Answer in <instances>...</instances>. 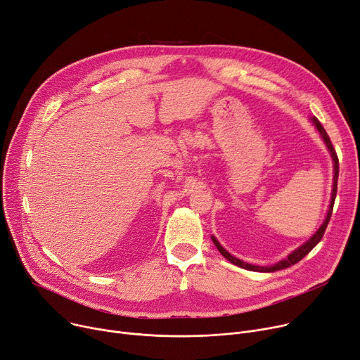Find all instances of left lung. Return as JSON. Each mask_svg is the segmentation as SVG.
Listing matches in <instances>:
<instances>
[{"mask_svg":"<svg viewBox=\"0 0 360 360\" xmlns=\"http://www.w3.org/2000/svg\"><path fill=\"white\" fill-rule=\"evenodd\" d=\"M309 120L312 122V124L315 126V129L320 132V135H321V138H323V141H324V143H326V146H327V150H328V153H330V155H331V160H333V168H334V176H333V190H331V199H330V205H328V210H327V215H326V218H324V221H323V224H321V226L315 231V234H312L311 236V238L309 240H307L302 245H300L298 248H295L290 255H288V257L286 259H283V260H281V262H278V263H274V264H271V266H257V264H251V263H247V262H243V260H240V259H237V257H234L232 255H229V252L219 244V241L212 236L210 238H212V241H214V244H215V247L218 248V251L221 252V255L228 260V262H231L232 264H236V266H238V267H243V269H247V270H251V271H263V273H271V271H276V270H282V269H286V267H290V266H293L295 263H298L300 260H302L308 252L319 244L320 241H321V238H323V236H324V232H326V228H327V225H328V222H330V218H331V214H333V206H334V200H335V195H337V180H339V158H337V154H335V150L333 148V143H331V141H330V138H328V135H327V132H326V129L323 128V124L320 123V120L316 119L315 116H312V117H309Z\"/></svg>","mask_w":360,"mask_h":360,"instance_id":"1","label":"left lung"}]
</instances>
